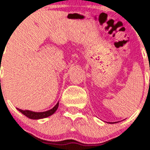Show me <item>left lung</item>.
I'll return each mask as SVG.
<instances>
[{
    "label": "left lung",
    "mask_w": 150,
    "mask_h": 150,
    "mask_svg": "<svg viewBox=\"0 0 150 150\" xmlns=\"http://www.w3.org/2000/svg\"><path fill=\"white\" fill-rule=\"evenodd\" d=\"M114 123H115V122H114Z\"/></svg>",
    "instance_id": "left-lung-1"
}]
</instances>
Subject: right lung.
I'll list each match as a JSON object with an SVG mask.
<instances>
[{"label": "right lung", "instance_id": "right-lung-1", "mask_svg": "<svg viewBox=\"0 0 150 150\" xmlns=\"http://www.w3.org/2000/svg\"><path fill=\"white\" fill-rule=\"evenodd\" d=\"M58 105L59 102L52 109L44 112H34L31 111V110H23L18 109V111L21 112L22 114H24L25 116H26L27 117H29L30 119H34V120H37V119L45 118V117H47L50 116L52 114H54L55 111L57 110V108H58Z\"/></svg>", "mask_w": 150, "mask_h": 150}]
</instances>
